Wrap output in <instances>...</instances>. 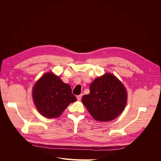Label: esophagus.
Instances as JSON below:
<instances>
[{
	"mask_svg": "<svg viewBox=\"0 0 161 161\" xmlns=\"http://www.w3.org/2000/svg\"><path fill=\"white\" fill-rule=\"evenodd\" d=\"M82 97V94H80V95H77V96H76V98H77L78 100L80 101V100H81Z\"/></svg>",
	"mask_w": 161,
	"mask_h": 161,
	"instance_id": "34e87169",
	"label": "esophagus"
}]
</instances>
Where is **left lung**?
<instances>
[{
  "label": "left lung",
  "mask_w": 161,
  "mask_h": 161,
  "mask_svg": "<svg viewBox=\"0 0 161 161\" xmlns=\"http://www.w3.org/2000/svg\"><path fill=\"white\" fill-rule=\"evenodd\" d=\"M82 102L95 120L108 121L119 116L127 103L128 95L124 85L110 73L97 78Z\"/></svg>",
  "instance_id": "left-lung-1"
}]
</instances>
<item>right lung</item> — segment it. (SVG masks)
<instances>
[{
  "mask_svg": "<svg viewBox=\"0 0 161 161\" xmlns=\"http://www.w3.org/2000/svg\"><path fill=\"white\" fill-rule=\"evenodd\" d=\"M32 92L37 109L47 118H58L70 103L76 101L70 86L52 72L43 75L34 85Z\"/></svg>",
  "mask_w": 161,
  "mask_h": 161,
  "instance_id": "1",
  "label": "right lung"
}]
</instances>
